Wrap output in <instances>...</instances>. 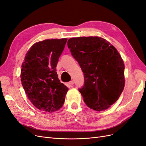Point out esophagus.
<instances>
[{
    "label": "esophagus",
    "mask_w": 146,
    "mask_h": 146,
    "mask_svg": "<svg viewBox=\"0 0 146 146\" xmlns=\"http://www.w3.org/2000/svg\"><path fill=\"white\" fill-rule=\"evenodd\" d=\"M74 81H73V80H71V81H70V82H69V85L70 86H72V85H74Z\"/></svg>",
    "instance_id": "esophagus-1"
}]
</instances>
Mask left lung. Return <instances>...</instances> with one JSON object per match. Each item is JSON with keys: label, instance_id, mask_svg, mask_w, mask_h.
I'll return each instance as SVG.
<instances>
[{"label": "left lung", "instance_id": "obj_1", "mask_svg": "<svg viewBox=\"0 0 146 146\" xmlns=\"http://www.w3.org/2000/svg\"><path fill=\"white\" fill-rule=\"evenodd\" d=\"M68 46L84 75L78 91L83 100L96 111L115 103L125 85L123 61L116 48L98 36L70 38Z\"/></svg>", "mask_w": 146, "mask_h": 146}]
</instances>
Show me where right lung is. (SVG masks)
I'll return each instance as SVG.
<instances>
[{
	"label": "right lung",
	"instance_id": "right-lung-1",
	"mask_svg": "<svg viewBox=\"0 0 146 146\" xmlns=\"http://www.w3.org/2000/svg\"><path fill=\"white\" fill-rule=\"evenodd\" d=\"M66 42L63 38L34 44L22 64L23 88L31 102L41 111L54 112L64 104L68 88L60 82L56 67Z\"/></svg>",
	"mask_w": 146,
	"mask_h": 146
}]
</instances>
